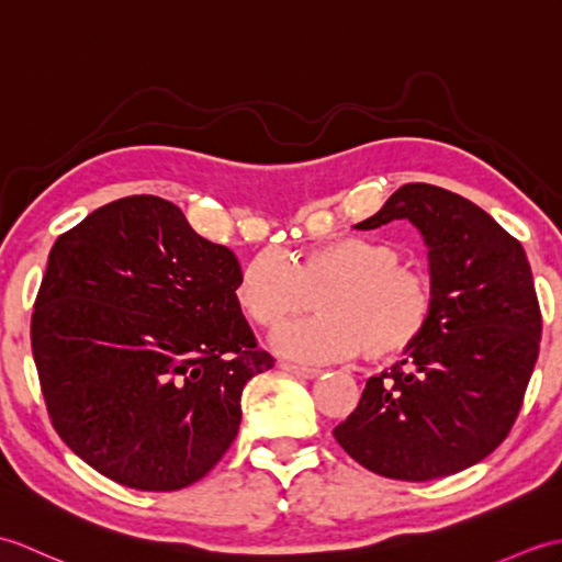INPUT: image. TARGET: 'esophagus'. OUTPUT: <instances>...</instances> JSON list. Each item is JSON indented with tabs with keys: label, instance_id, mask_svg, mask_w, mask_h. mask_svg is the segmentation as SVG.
Instances as JSON below:
<instances>
[{
	"label": "esophagus",
	"instance_id": "obj_1",
	"mask_svg": "<svg viewBox=\"0 0 562 562\" xmlns=\"http://www.w3.org/2000/svg\"><path fill=\"white\" fill-rule=\"evenodd\" d=\"M284 372L288 374H292V376H300V379H316L321 372L318 369H308V367H296V364H288V362H282L280 364Z\"/></svg>",
	"mask_w": 562,
	"mask_h": 562
}]
</instances>
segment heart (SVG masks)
<instances>
[{
    "mask_svg": "<svg viewBox=\"0 0 562 562\" xmlns=\"http://www.w3.org/2000/svg\"><path fill=\"white\" fill-rule=\"evenodd\" d=\"M234 300L266 330L302 316L314 300L318 316L274 336L280 355L306 364L360 352L369 362L393 360L423 338L435 312L432 280L405 266L396 246L362 236L328 238L288 262L268 254L250 258Z\"/></svg>",
    "mask_w": 562,
    "mask_h": 562,
    "instance_id": "1",
    "label": "heart"
}]
</instances>
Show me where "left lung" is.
Wrapping results in <instances>:
<instances>
[{
	"instance_id": "obj_1",
	"label": "left lung",
	"mask_w": 562,
	"mask_h": 562,
	"mask_svg": "<svg viewBox=\"0 0 562 562\" xmlns=\"http://www.w3.org/2000/svg\"><path fill=\"white\" fill-rule=\"evenodd\" d=\"M393 220L425 238L435 312L405 360L367 379L333 437L364 469L420 483L503 445L539 360L541 306L521 244L471 200L405 183L355 229Z\"/></svg>"
}]
</instances>
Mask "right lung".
<instances>
[{"mask_svg": "<svg viewBox=\"0 0 562 562\" xmlns=\"http://www.w3.org/2000/svg\"><path fill=\"white\" fill-rule=\"evenodd\" d=\"M238 272L229 248L154 195L57 236L31 350L55 432L93 471L171 493L232 447L246 381L274 364L234 300Z\"/></svg>", "mask_w": 562, "mask_h": 562, "instance_id": "add662e5", "label": "right lung"}]
</instances>
